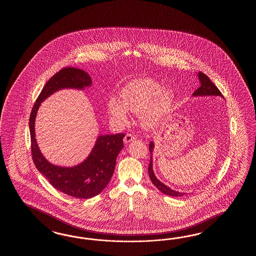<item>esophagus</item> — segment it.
Here are the masks:
<instances>
[{
	"instance_id": "obj_1",
	"label": "esophagus",
	"mask_w": 256,
	"mask_h": 256,
	"mask_svg": "<svg viewBox=\"0 0 256 256\" xmlns=\"http://www.w3.org/2000/svg\"><path fill=\"white\" fill-rule=\"evenodd\" d=\"M134 139H136V137L132 136V134H127L126 137L124 138V142L126 144H128V142H130L134 141Z\"/></svg>"
}]
</instances>
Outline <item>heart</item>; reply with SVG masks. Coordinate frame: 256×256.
Listing matches in <instances>:
<instances>
[{
    "mask_svg": "<svg viewBox=\"0 0 256 256\" xmlns=\"http://www.w3.org/2000/svg\"><path fill=\"white\" fill-rule=\"evenodd\" d=\"M176 94L151 78H139L122 88L120 100L110 98L108 112L120 124L127 122V112L140 114L142 126L154 128L174 106Z\"/></svg>",
    "mask_w": 256,
    "mask_h": 256,
    "instance_id": "1",
    "label": "heart"
}]
</instances>
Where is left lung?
<instances>
[{"label":"left lung","instance_id":"left-lung-1","mask_svg":"<svg viewBox=\"0 0 256 256\" xmlns=\"http://www.w3.org/2000/svg\"><path fill=\"white\" fill-rule=\"evenodd\" d=\"M198 78L200 82V86L198 88H196L195 92L193 93L194 97H198V96H220V97H222V94L220 92V90L215 86V84H213L207 75H205L204 73L200 71V72H198ZM154 142H151L149 144V151L151 154V158H150V164L148 166V173H149V176H150V180L152 181V184L158 188V190L161 191L162 193L168 195V196H174V198L184 196L186 195V193L184 192L181 193L178 191L171 190L169 186L164 185L160 180H158V178L156 176V174L154 173V170H152V154L154 152Z\"/></svg>","mask_w":256,"mask_h":256}]
</instances>
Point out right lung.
Wrapping results in <instances>:
<instances>
[{"label": "right lung", "instance_id": "obj_1", "mask_svg": "<svg viewBox=\"0 0 256 256\" xmlns=\"http://www.w3.org/2000/svg\"><path fill=\"white\" fill-rule=\"evenodd\" d=\"M87 72L76 68H64L49 78L34 104L29 118L32 158L36 168L58 190L76 198H90L109 184L114 172L116 158L124 147V134L100 136L92 152L82 163L72 168L54 166L44 158L39 149L34 122L41 104L50 95L63 88L83 90L92 86Z\"/></svg>", "mask_w": 256, "mask_h": 256}]
</instances>
